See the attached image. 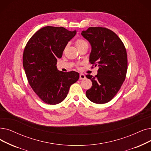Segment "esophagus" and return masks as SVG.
<instances>
[{"instance_id": "esophagus-1", "label": "esophagus", "mask_w": 151, "mask_h": 151, "mask_svg": "<svg viewBox=\"0 0 151 151\" xmlns=\"http://www.w3.org/2000/svg\"><path fill=\"white\" fill-rule=\"evenodd\" d=\"M85 78H86V76H85L84 75H83V74H80V80L85 79Z\"/></svg>"}]
</instances>
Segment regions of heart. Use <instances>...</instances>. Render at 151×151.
Returning <instances> with one entry per match:
<instances>
[{"label": "heart", "instance_id": "heart-1", "mask_svg": "<svg viewBox=\"0 0 151 151\" xmlns=\"http://www.w3.org/2000/svg\"><path fill=\"white\" fill-rule=\"evenodd\" d=\"M75 45H76V47L78 49H79V48L84 46V45H88V44L86 41L84 40V39H78L75 42Z\"/></svg>", "mask_w": 151, "mask_h": 151}]
</instances>
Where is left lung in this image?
<instances>
[{"label": "left lung", "mask_w": 151, "mask_h": 151, "mask_svg": "<svg viewBox=\"0 0 151 151\" xmlns=\"http://www.w3.org/2000/svg\"><path fill=\"white\" fill-rule=\"evenodd\" d=\"M81 35L89 42V62L99 68L95 76L86 75L92 87L86 91L88 99L96 104L112 100L125 80L128 67L125 47L115 32L102 27H89ZM93 68V67H92Z\"/></svg>", "instance_id": "8db88e82"}]
</instances>
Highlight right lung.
Here are the masks:
<instances>
[{
    "label": "right lung",
    "instance_id": "right-lung-1",
    "mask_svg": "<svg viewBox=\"0 0 151 151\" xmlns=\"http://www.w3.org/2000/svg\"><path fill=\"white\" fill-rule=\"evenodd\" d=\"M76 31L63 27H45L26 45L23 65L28 83L35 93L47 104L55 105L66 98L71 84L80 78L78 72H62L57 68L68 41Z\"/></svg>",
    "mask_w": 151,
    "mask_h": 151
}]
</instances>
